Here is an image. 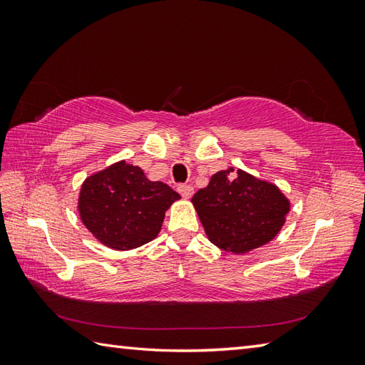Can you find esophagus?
<instances>
[{
    "label": "esophagus",
    "instance_id": "34e87169",
    "mask_svg": "<svg viewBox=\"0 0 365 365\" xmlns=\"http://www.w3.org/2000/svg\"><path fill=\"white\" fill-rule=\"evenodd\" d=\"M178 192H180L185 199H190L192 196V192H195V188H192L191 185H180V187H178Z\"/></svg>",
    "mask_w": 365,
    "mask_h": 365
}]
</instances>
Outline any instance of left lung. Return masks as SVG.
<instances>
[{"instance_id":"obj_1","label":"left lung","mask_w":365,"mask_h":365,"mask_svg":"<svg viewBox=\"0 0 365 365\" xmlns=\"http://www.w3.org/2000/svg\"><path fill=\"white\" fill-rule=\"evenodd\" d=\"M191 202L207 238L232 254H246L269 243L290 212V200L274 183L235 168L213 174Z\"/></svg>"}]
</instances>
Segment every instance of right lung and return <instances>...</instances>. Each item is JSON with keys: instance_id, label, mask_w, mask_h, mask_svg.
Wrapping results in <instances>:
<instances>
[{"instance_id": "1", "label": "right lung", "mask_w": 365, "mask_h": 365, "mask_svg": "<svg viewBox=\"0 0 365 365\" xmlns=\"http://www.w3.org/2000/svg\"><path fill=\"white\" fill-rule=\"evenodd\" d=\"M180 195L125 160L86 177L78 196L84 226L114 251H130L157 238L168 208Z\"/></svg>"}]
</instances>
